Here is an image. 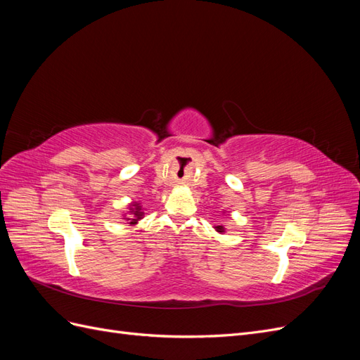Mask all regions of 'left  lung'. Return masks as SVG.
Here are the masks:
<instances>
[{
    "instance_id": "8db88e82",
    "label": "left lung",
    "mask_w": 360,
    "mask_h": 360,
    "mask_svg": "<svg viewBox=\"0 0 360 360\" xmlns=\"http://www.w3.org/2000/svg\"><path fill=\"white\" fill-rule=\"evenodd\" d=\"M214 230H216L217 233H221V234H222V233H225V228H224V225H216V226H214Z\"/></svg>"
}]
</instances>
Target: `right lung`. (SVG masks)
Here are the masks:
<instances>
[{
	"label": "right lung",
	"mask_w": 360,
	"mask_h": 360,
	"mask_svg": "<svg viewBox=\"0 0 360 360\" xmlns=\"http://www.w3.org/2000/svg\"><path fill=\"white\" fill-rule=\"evenodd\" d=\"M123 216H124L123 219H126L127 224H130V226L136 225L144 217L143 205H141V202H138V201L130 202L129 204V216H126V214H123Z\"/></svg>",
	"instance_id": "obj_1"
}]
</instances>
